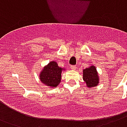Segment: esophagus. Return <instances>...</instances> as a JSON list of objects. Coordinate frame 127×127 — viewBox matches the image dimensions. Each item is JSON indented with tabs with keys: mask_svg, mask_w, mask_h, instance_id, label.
Instances as JSON below:
<instances>
[{
	"mask_svg": "<svg viewBox=\"0 0 127 127\" xmlns=\"http://www.w3.org/2000/svg\"><path fill=\"white\" fill-rule=\"evenodd\" d=\"M71 69H73V70H75V69H76L77 68V67L76 65H71Z\"/></svg>",
	"mask_w": 127,
	"mask_h": 127,
	"instance_id": "obj_1",
	"label": "esophagus"
}]
</instances>
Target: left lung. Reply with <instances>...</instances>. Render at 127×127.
I'll use <instances>...</instances> for the list:
<instances>
[{
	"label": "left lung",
	"instance_id": "8db88e82",
	"mask_svg": "<svg viewBox=\"0 0 127 127\" xmlns=\"http://www.w3.org/2000/svg\"><path fill=\"white\" fill-rule=\"evenodd\" d=\"M83 79L88 87H95L99 83V77L95 66L83 69Z\"/></svg>",
	"mask_w": 127,
	"mask_h": 127
}]
</instances>
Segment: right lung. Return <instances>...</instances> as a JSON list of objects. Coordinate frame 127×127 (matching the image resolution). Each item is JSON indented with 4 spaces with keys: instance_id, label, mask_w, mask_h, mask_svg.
Instances as JSON below:
<instances>
[{
    "instance_id": "obj_1",
    "label": "right lung",
    "mask_w": 127,
    "mask_h": 127,
    "mask_svg": "<svg viewBox=\"0 0 127 127\" xmlns=\"http://www.w3.org/2000/svg\"><path fill=\"white\" fill-rule=\"evenodd\" d=\"M62 68H61L55 62L49 63L40 73V78L41 81L45 85L52 87H56L61 81V73Z\"/></svg>"
}]
</instances>
